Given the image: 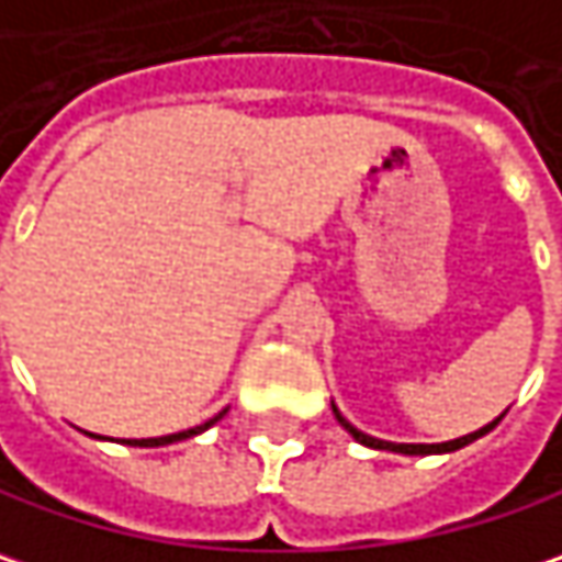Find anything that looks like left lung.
I'll return each mask as SVG.
<instances>
[{
	"label": "left lung",
	"instance_id": "1",
	"mask_svg": "<svg viewBox=\"0 0 562 562\" xmlns=\"http://www.w3.org/2000/svg\"><path fill=\"white\" fill-rule=\"evenodd\" d=\"M333 413H336V419H339V425L358 441V445H364V448H378V451H396V454H448V451H458V448H463V445H470V441H476V438H483L486 431H493L496 425H499V419L505 416L502 413L499 419L490 422V425H483L480 431H470V435H463V438H454V441H441V445H396V441H381V438H371V435H364V431H358L351 422L341 416L339 409H336V403H333Z\"/></svg>",
	"mask_w": 562,
	"mask_h": 562
}]
</instances>
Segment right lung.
Segmentation results:
<instances>
[{
    "label": "right lung",
    "instance_id": "right-lung-1",
    "mask_svg": "<svg viewBox=\"0 0 562 562\" xmlns=\"http://www.w3.org/2000/svg\"><path fill=\"white\" fill-rule=\"evenodd\" d=\"M226 413V409H223ZM223 413H217L214 419H207L204 425H194V428H188V431H179V435H162V438H127L124 445H134V448H159V445H172V441H184V438H191V435H201L204 428H211L214 422L223 419Z\"/></svg>",
    "mask_w": 562,
    "mask_h": 562
}]
</instances>
